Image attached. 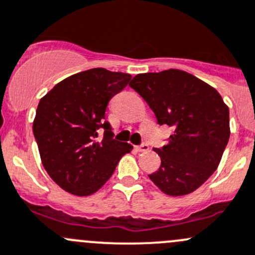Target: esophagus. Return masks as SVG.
I'll list each match as a JSON object with an SVG mask.
<instances>
[{
    "label": "esophagus",
    "mask_w": 255,
    "mask_h": 255,
    "mask_svg": "<svg viewBox=\"0 0 255 255\" xmlns=\"http://www.w3.org/2000/svg\"><path fill=\"white\" fill-rule=\"evenodd\" d=\"M136 150L137 151H147V150H149V145L142 144V145H140V146H137Z\"/></svg>",
    "instance_id": "obj_1"
}]
</instances>
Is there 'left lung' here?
<instances>
[{
	"label": "left lung",
	"instance_id": "8db88e82",
	"mask_svg": "<svg viewBox=\"0 0 255 255\" xmlns=\"http://www.w3.org/2000/svg\"><path fill=\"white\" fill-rule=\"evenodd\" d=\"M130 87L147 103L159 125L174 128L149 178L166 195L193 193L213 175L229 141V108L214 87L183 70L139 74Z\"/></svg>",
	"mask_w": 255,
	"mask_h": 255
}]
</instances>
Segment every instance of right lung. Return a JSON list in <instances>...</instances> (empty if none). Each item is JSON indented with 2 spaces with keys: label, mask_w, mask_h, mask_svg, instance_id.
Wrapping results in <instances>:
<instances>
[{
  "label": "right lung",
  "mask_w": 255,
  "mask_h": 255,
  "mask_svg": "<svg viewBox=\"0 0 255 255\" xmlns=\"http://www.w3.org/2000/svg\"><path fill=\"white\" fill-rule=\"evenodd\" d=\"M131 75L109 70H86L55 85L40 100L33 135L41 161L57 185L76 196L96 193L115 171L132 145L113 139L105 111L114 95ZM104 137L98 140V130Z\"/></svg>",
  "instance_id": "add662e5"
}]
</instances>
